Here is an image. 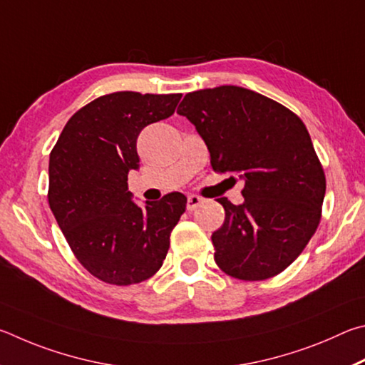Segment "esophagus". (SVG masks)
<instances>
[{
    "mask_svg": "<svg viewBox=\"0 0 365 365\" xmlns=\"http://www.w3.org/2000/svg\"><path fill=\"white\" fill-rule=\"evenodd\" d=\"M200 203H202V197L194 195V194L187 197V210H189V212H194V210L199 208Z\"/></svg>",
    "mask_w": 365,
    "mask_h": 365,
    "instance_id": "34e87169",
    "label": "esophagus"
}]
</instances>
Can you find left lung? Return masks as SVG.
<instances>
[{"instance_id":"obj_1","label":"left lung","mask_w":365,"mask_h":365,"mask_svg":"<svg viewBox=\"0 0 365 365\" xmlns=\"http://www.w3.org/2000/svg\"><path fill=\"white\" fill-rule=\"evenodd\" d=\"M178 113L205 140L212 168L245 181L240 205L218 199L226 218L212 235L216 264L240 280L277 276L304 250L322 215L325 175L302 118L231 85L186 94Z\"/></svg>"}]
</instances>
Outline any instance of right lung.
Listing matches in <instances>:
<instances>
[{
	"label": "right lung",
	"instance_id": "1",
	"mask_svg": "<svg viewBox=\"0 0 365 365\" xmlns=\"http://www.w3.org/2000/svg\"><path fill=\"white\" fill-rule=\"evenodd\" d=\"M181 96H101L70 117L51 150V212L75 258L102 282L133 285L150 279L186 212L181 192L140 208L128 190V173L139 168V133L171 117Z\"/></svg>",
	"mask_w": 365,
	"mask_h": 365
}]
</instances>
